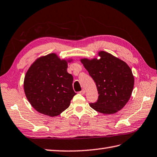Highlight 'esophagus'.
Here are the masks:
<instances>
[{
  "instance_id": "obj_1",
  "label": "esophagus",
  "mask_w": 157,
  "mask_h": 157,
  "mask_svg": "<svg viewBox=\"0 0 157 157\" xmlns=\"http://www.w3.org/2000/svg\"><path fill=\"white\" fill-rule=\"evenodd\" d=\"M80 94H81V95H84V94H85V90L84 89H82L81 91L79 92Z\"/></svg>"
}]
</instances>
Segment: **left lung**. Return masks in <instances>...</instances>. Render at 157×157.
<instances>
[{"instance_id":"left-lung-1","label":"left lung","mask_w":157,"mask_h":157,"mask_svg":"<svg viewBox=\"0 0 157 157\" xmlns=\"http://www.w3.org/2000/svg\"><path fill=\"white\" fill-rule=\"evenodd\" d=\"M97 56L99 58L80 60L98 90V100L89 105L103 114L116 113L130 98L134 85V75L126 62L109 52L99 51Z\"/></svg>"}]
</instances>
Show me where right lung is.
Segmentation results:
<instances>
[{
    "instance_id": "1",
    "label": "right lung",
    "mask_w": 157,
    "mask_h": 157,
    "mask_svg": "<svg viewBox=\"0 0 157 157\" xmlns=\"http://www.w3.org/2000/svg\"><path fill=\"white\" fill-rule=\"evenodd\" d=\"M72 58H60L56 53L37 58L25 74L23 89L27 100L37 112L50 117L69 107L76 95L73 77L67 72Z\"/></svg>"
}]
</instances>
